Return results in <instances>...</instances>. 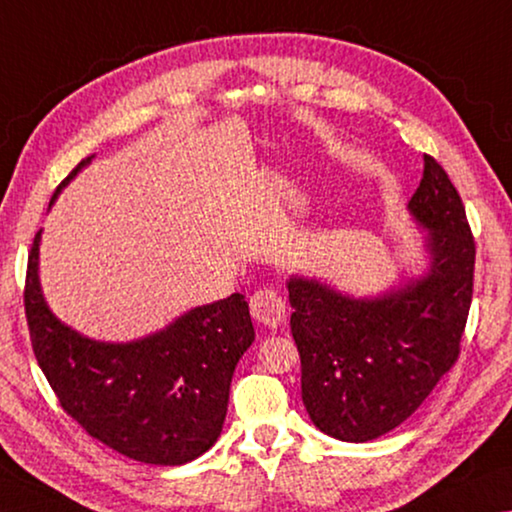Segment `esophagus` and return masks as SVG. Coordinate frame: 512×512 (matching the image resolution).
<instances>
[{
  "label": "esophagus",
  "mask_w": 512,
  "mask_h": 512,
  "mask_svg": "<svg viewBox=\"0 0 512 512\" xmlns=\"http://www.w3.org/2000/svg\"><path fill=\"white\" fill-rule=\"evenodd\" d=\"M249 309L254 320L261 322L267 329H277L283 318H286V304H283L281 297L270 288H261L251 295Z\"/></svg>",
  "instance_id": "esophagus-1"
}]
</instances>
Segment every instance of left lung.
<instances>
[{"label":"left lung","instance_id":"obj_1","mask_svg":"<svg viewBox=\"0 0 512 512\" xmlns=\"http://www.w3.org/2000/svg\"><path fill=\"white\" fill-rule=\"evenodd\" d=\"M428 267L387 293L352 297L313 277L288 279L290 332L302 359L313 426L341 442H371L416 412L460 355L476 245L465 206L435 157L407 203Z\"/></svg>","mask_w":512,"mask_h":512}]
</instances>
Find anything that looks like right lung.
I'll use <instances>...</instances> for the list:
<instances>
[{
    "mask_svg": "<svg viewBox=\"0 0 512 512\" xmlns=\"http://www.w3.org/2000/svg\"><path fill=\"white\" fill-rule=\"evenodd\" d=\"M91 160L70 171L50 206ZM41 233L29 251L25 313L31 348L61 407L130 460L174 467L206 453L222 432L235 366L254 343L245 297L196 306L137 341H96L47 306L38 279Z\"/></svg>",
    "mask_w": 512,
    "mask_h": 512,
    "instance_id": "add662e5",
    "label": "right lung"
}]
</instances>
